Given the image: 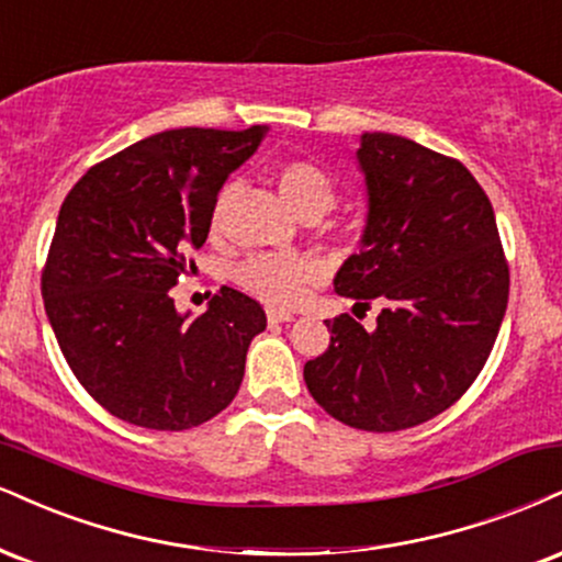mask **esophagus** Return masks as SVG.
<instances>
[{"mask_svg": "<svg viewBox=\"0 0 562 562\" xmlns=\"http://www.w3.org/2000/svg\"><path fill=\"white\" fill-rule=\"evenodd\" d=\"M267 319H269V324H285V322H293L295 314L285 308H267Z\"/></svg>", "mask_w": 562, "mask_h": 562, "instance_id": "esophagus-1", "label": "esophagus"}]
</instances>
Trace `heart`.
<instances>
[{
    "mask_svg": "<svg viewBox=\"0 0 562 562\" xmlns=\"http://www.w3.org/2000/svg\"><path fill=\"white\" fill-rule=\"evenodd\" d=\"M277 191L295 214H324L335 204V182L314 161L290 159L277 167ZM233 188H225L216 199L212 225L216 227L225 212ZM316 277V267L301 256L254 254L235 263L233 280L269 306H290L303 295V290Z\"/></svg>",
    "mask_w": 562,
    "mask_h": 562,
    "instance_id": "heart-1",
    "label": "heart"
}]
</instances>
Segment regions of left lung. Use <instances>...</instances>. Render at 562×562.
<instances>
[{"instance_id":"left-lung-1","label":"left lung","mask_w":562,"mask_h":562,"mask_svg":"<svg viewBox=\"0 0 562 562\" xmlns=\"http://www.w3.org/2000/svg\"><path fill=\"white\" fill-rule=\"evenodd\" d=\"M367 220L335 293L382 306L374 329L327 322L329 348L303 367L314 401L363 431H401L450 408L490 358L508 308L495 212L461 161L395 133L356 148Z\"/></svg>"}]
</instances>
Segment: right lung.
<instances>
[{
	"mask_svg": "<svg viewBox=\"0 0 562 562\" xmlns=\"http://www.w3.org/2000/svg\"><path fill=\"white\" fill-rule=\"evenodd\" d=\"M269 125L175 127L91 167L59 209L42 274L46 319L88 395L159 431L214 418L238 395L263 308L220 288L201 316L170 290L209 238L225 180Z\"/></svg>",
	"mask_w": 562,
	"mask_h": 562,
	"instance_id": "right-lung-1",
	"label": "right lung"
}]
</instances>
